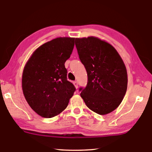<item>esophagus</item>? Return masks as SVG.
Here are the masks:
<instances>
[{
  "instance_id": "esophagus-1",
  "label": "esophagus",
  "mask_w": 152,
  "mask_h": 152,
  "mask_svg": "<svg viewBox=\"0 0 152 152\" xmlns=\"http://www.w3.org/2000/svg\"><path fill=\"white\" fill-rule=\"evenodd\" d=\"M73 84H74V86H75V88L77 89L78 88V82H77L76 81H75V82H73Z\"/></svg>"
}]
</instances>
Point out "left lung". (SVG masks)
Masks as SVG:
<instances>
[{
	"instance_id": "left-lung-1",
	"label": "left lung",
	"mask_w": 152,
	"mask_h": 152,
	"mask_svg": "<svg viewBox=\"0 0 152 152\" xmlns=\"http://www.w3.org/2000/svg\"><path fill=\"white\" fill-rule=\"evenodd\" d=\"M75 44L88 74V84L80 96L86 106L99 115L117 109L125 96L128 85L126 68L113 46L90 36L76 38Z\"/></svg>"
}]
</instances>
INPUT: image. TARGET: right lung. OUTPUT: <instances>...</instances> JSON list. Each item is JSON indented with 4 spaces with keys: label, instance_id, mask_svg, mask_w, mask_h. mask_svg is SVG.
Returning <instances> with one entry per match:
<instances>
[{
    "label": "right lung",
    "instance_id": "right-lung-1",
    "mask_svg": "<svg viewBox=\"0 0 152 152\" xmlns=\"http://www.w3.org/2000/svg\"><path fill=\"white\" fill-rule=\"evenodd\" d=\"M74 37H57L34 50L23 68L22 87L30 107L52 118L66 108L75 87L67 80L64 63L74 46Z\"/></svg>",
    "mask_w": 152,
    "mask_h": 152
}]
</instances>
